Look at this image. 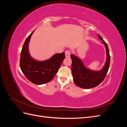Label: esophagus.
Instances as JSON below:
<instances>
[{"instance_id": "34e87169", "label": "esophagus", "mask_w": 127, "mask_h": 127, "mask_svg": "<svg viewBox=\"0 0 127 127\" xmlns=\"http://www.w3.org/2000/svg\"><path fill=\"white\" fill-rule=\"evenodd\" d=\"M70 53H71V52L69 50H66V51H65V56H66V58L70 57Z\"/></svg>"}]
</instances>
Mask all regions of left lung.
Returning <instances> with one entry per match:
<instances>
[{
  "label": "left lung",
  "mask_w": 127,
  "mask_h": 127,
  "mask_svg": "<svg viewBox=\"0 0 127 127\" xmlns=\"http://www.w3.org/2000/svg\"><path fill=\"white\" fill-rule=\"evenodd\" d=\"M98 37L103 41L102 43L105 45L107 55L106 63L101 70L99 71L90 70L84 66L80 59L74 55H70L72 60L71 71L73 80L76 85L79 87L88 89L98 86L104 79L108 71L110 63V56L108 46L99 34H98Z\"/></svg>",
  "instance_id": "obj_1"
}]
</instances>
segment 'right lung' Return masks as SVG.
I'll return each instance as SVG.
<instances>
[{
  "instance_id": "1",
  "label": "right lung",
  "mask_w": 127,
  "mask_h": 127,
  "mask_svg": "<svg viewBox=\"0 0 127 127\" xmlns=\"http://www.w3.org/2000/svg\"><path fill=\"white\" fill-rule=\"evenodd\" d=\"M33 31L26 38L23 46L20 57V68L23 74L33 84L41 85L50 82L58 71L64 59V52L57 53L50 59L37 61L30 56L28 45Z\"/></svg>"
}]
</instances>
